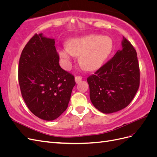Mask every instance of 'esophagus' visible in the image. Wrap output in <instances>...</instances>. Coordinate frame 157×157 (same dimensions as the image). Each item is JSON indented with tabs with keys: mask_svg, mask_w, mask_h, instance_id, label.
<instances>
[{
	"mask_svg": "<svg viewBox=\"0 0 157 157\" xmlns=\"http://www.w3.org/2000/svg\"><path fill=\"white\" fill-rule=\"evenodd\" d=\"M75 80L76 83H79L82 80V77H80V76H77V77H75Z\"/></svg>",
	"mask_w": 157,
	"mask_h": 157,
	"instance_id": "obj_1",
	"label": "esophagus"
}]
</instances>
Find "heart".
Returning <instances> with one entry per match:
<instances>
[{
    "label": "heart",
    "instance_id": "1",
    "mask_svg": "<svg viewBox=\"0 0 157 157\" xmlns=\"http://www.w3.org/2000/svg\"><path fill=\"white\" fill-rule=\"evenodd\" d=\"M113 48L111 39L97 35H90L71 40L67 47L58 50L64 67H70L74 56H78L79 62L88 71L99 69L107 59Z\"/></svg>",
    "mask_w": 157,
    "mask_h": 157
}]
</instances>
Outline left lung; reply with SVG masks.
I'll use <instances>...</instances> for the list:
<instances>
[{
	"mask_svg": "<svg viewBox=\"0 0 157 157\" xmlns=\"http://www.w3.org/2000/svg\"><path fill=\"white\" fill-rule=\"evenodd\" d=\"M121 46L111 59L87 78L90 100L103 113H113L126 107L139 88L136 51L124 36Z\"/></svg>",
	"mask_w": 157,
	"mask_h": 157,
	"instance_id": "left-lung-1",
	"label": "left lung"
}]
</instances>
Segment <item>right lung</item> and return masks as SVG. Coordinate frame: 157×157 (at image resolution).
I'll return each mask as SVG.
<instances>
[{
    "instance_id": "add662e5",
    "label": "right lung",
    "mask_w": 157,
    "mask_h": 157,
    "mask_svg": "<svg viewBox=\"0 0 157 157\" xmlns=\"http://www.w3.org/2000/svg\"><path fill=\"white\" fill-rule=\"evenodd\" d=\"M55 39L36 34L23 48L18 80L22 97L35 116L54 121L68 107L74 77L61 68Z\"/></svg>"
}]
</instances>
